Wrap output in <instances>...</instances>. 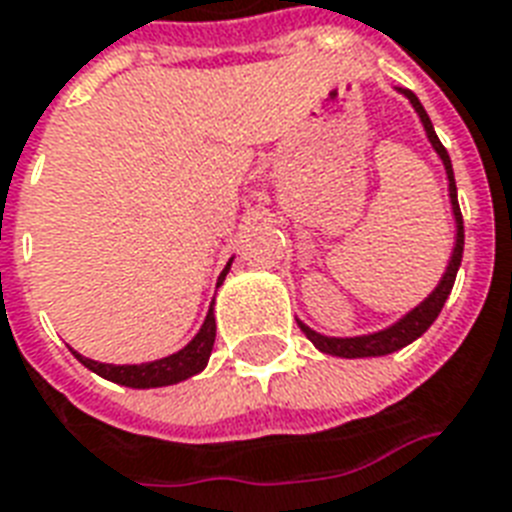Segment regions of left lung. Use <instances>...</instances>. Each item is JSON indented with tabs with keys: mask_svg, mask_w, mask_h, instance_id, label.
I'll list each match as a JSON object with an SVG mask.
<instances>
[{
	"mask_svg": "<svg viewBox=\"0 0 512 512\" xmlns=\"http://www.w3.org/2000/svg\"><path fill=\"white\" fill-rule=\"evenodd\" d=\"M400 93L406 95L411 106L417 109L419 120L425 125L427 130V138H430V144L438 154H441L443 165H446V176H449V194H451V208H454V219H457V243H454V253H451V261L449 267H446V275L441 277V283L435 288L430 296H427L419 307L408 312L406 318L398 320L395 326L384 328L379 334H368V336H355V339H331V336H323L318 331H312L307 328L304 323H299V328L307 334L315 347L320 352H326V355H336V358H376V355H390V352L400 350V347H406L411 344L414 339L425 334L427 328L433 326V320L441 315L443 304L449 299L451 288H454V280H457V269L462 264V251H465V224H462V213H459V202H457V184H454V170H451V160H449V152H446V146L438 141L435 136V128L430 117H427L425 106L419 104V98L411 90H403L400 87Z\"/></svg>",
	"mask_w": 512,
	"mask_h": 512,
	"instance_id": "1",
	"label": "left lung"
}]
</instances>
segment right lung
Here are the masks:
<instances>
[{"label":"right lung","instance_id":"1","mask_svg":"<svg viewBox=\"0 0 512 512\" xmlns=\"http://www.w3.org/2000/svg\"><path fill=\"white\" fill-rule=\"evenodd\" d=\"M232 264V261H229ZM227 269L221 272L219 285L224 283V277L229 272ZM213 342H216V318H213V310L208 312V318L202 323L200 334L194 336L192 342L186 344L184 350L176 352V355H168V358L154 360V363H141V366H112V363H95L90 358H82L79 352L77 360L82 366H87L90 371H95L98 376H104L109 382L125 384V387H136V390H146V387H165V384H176L181 379H189V376L200 374L208 358H211Z\"/></svg>","mask_w":512,"mask_h":512}]
</instances>
